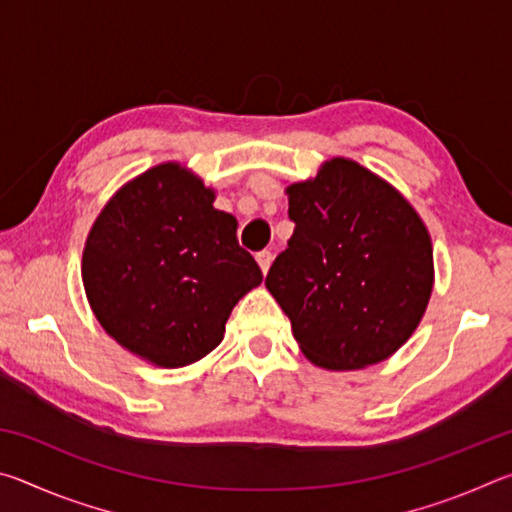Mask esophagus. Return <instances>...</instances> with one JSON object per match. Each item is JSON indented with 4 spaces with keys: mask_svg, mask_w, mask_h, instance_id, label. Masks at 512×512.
<instances>
[{
    "mask_svg": "<svg viewBox=\"0 0 512 512\" xmlns=\"http://www.w3.org/2000/svg\"><path fill=\"white\" fill-rule=\"evenodd\" d=\"M257 264H259V268H262V273L266 275L268 268H271V264H273L271 250H262V253H257Z\"/></svg>",
    "mask_w": 512,
    "mask_h": 512,
    "instance_id": "esophagus-1",
    "label": "esophagus"
}]
</instances>
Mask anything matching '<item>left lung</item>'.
I'll list each match as a JSON object with an SVG mask.
<instances>
[{
	"label": "left lung",
	"instance_id": "left-lung-1",
	"mask_svg": "<svg viewBox=\"0 0 512 512\" xmlns=\"http://www.w3.org/2000/svg\"><path fill=\"white\" fill-rule=\"evenodd\" d=\"M284 192L296 230L266 289L302 354L325 370L393 357L433 291V246L420 214L388 180L341 155Z\"/></svg>",
	"mask_w": 512,
	"mask_h": 512
}]
</instances>
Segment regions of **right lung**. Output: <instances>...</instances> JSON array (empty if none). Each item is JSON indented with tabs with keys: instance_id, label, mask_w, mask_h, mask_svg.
<instances>
[{
	"instance_id": "right-lung-1",
	"label": "right lung",
	"mask_w": 512,
	"mask_h": 512,
	"mask_svg": "<svg viewBox=\"0 0 512 512\" xmlns=\"http://www.w3.org/2000/svg\"><path fill=\"white\" fill-rule=\"evenodd\" d=\"M180 162L128 180L88 232L81 277L92 314L121 348L183 368L223 341L237 302L262 284L237 219Z\"/></svg>"
}]
</instances>
